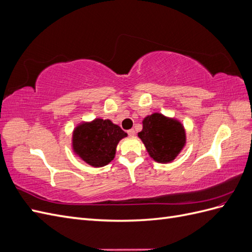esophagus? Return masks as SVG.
<instances>
[{"label": "esophagus", "mask_w": 252, "mask_h": 252, "mask_svg": "<svg viewBox=\"0 0 252 252\" xmlns=\"http://www.w3.org/2000/svg\"><path fill=\"white\" fill-rule=\"evenodd\" d=\"M127 132H128L129 136H134V134H135V131L133 130V129H130V130H128Z\"/></svg>", "instance_id": "1"}]
</instances>
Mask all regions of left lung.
Returning a JSON list of instances; mask_svg holds the SVG:
<instances>
[{"label": "left lung", "mask_w": 252, "mask_h": 252, "mask_svg": "<svg viewBox=\"0 0 252 252\" xmlns=\"http://www.w3.org/2000/svg\"><path fill=\"white\" fill-rule=\"evenodd\" d=\"M142 123L138 136L157 163H171L186 146L185 127L178 119L155 112L145 117Z\"/></svg>", "instance_id": "1"}]
</instances>
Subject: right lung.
<instances>
[{
  "label": "right lung",
  "instance_id": "right-lung-1",
  "mask_svg": "<svg viewBox=\"0 0 252 252\" xmlns=\"http://www.w3.org/2000/svg\"><path fill=\"white\" fill-rule=\"evenodd\" d=\"M127 133L110 120L96 118L81 122L72 131L71 148L83 162L93 167L108 165L116 157L119 142Z\"/></svg>",
  "mask_w": 252,
  "mask_h": 252
}]
</instances>
